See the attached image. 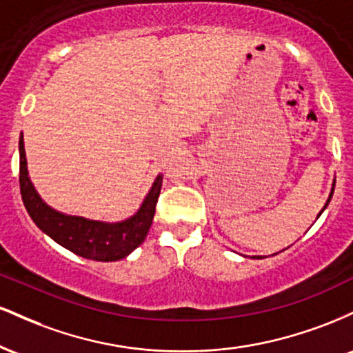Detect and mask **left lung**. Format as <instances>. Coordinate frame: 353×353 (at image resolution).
<instances>
[{
  "label": "left lung",
  "instance_id": "1",
  "mask_svg": "<svg viewBox=\"0 0 353 353\" xmlns=\"http://www.w3.org/2000/svg\"><path fill=\"white\" fill-rule=\"evenodd\" d=\"M334 189H335V179H334V184H332V190H330V194H329V199H327V202H325V205H323V209H322V210H320V212H319V216H317V219L320 217V214H322V212H323V210H325V209H327V205H329V202H330V199H332V194H334ZM254 259H262V257H261V255H257V257H254Z\"/></svg>",
  "mask_w": 353,
  "mask_h": 353
}]
</instances>
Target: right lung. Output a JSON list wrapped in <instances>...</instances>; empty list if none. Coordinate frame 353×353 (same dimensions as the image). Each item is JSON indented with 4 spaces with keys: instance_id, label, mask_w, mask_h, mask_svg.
<instances>
[{
    "instance_id": "1",
    "label": "right lung",
    "mask_w": 353,
    "mask_h": 353,
    "mask_svg": "<svg viewBox=\"0 0 353 353\" xmlns=\"http://www.w3.org/2000/svg\"><path fill=\"white\" fill-rule=\"evenodd\" d=\"M19 188L30 217L52 241L76 255L91 261L112 262L128 257L148 236L156 212L157 197L163 188V176H157L134 216L121 222H103L68 216L50 208L41 199L28 174L23 134L19 136Z\"/></svg>"
}]
</instances>
